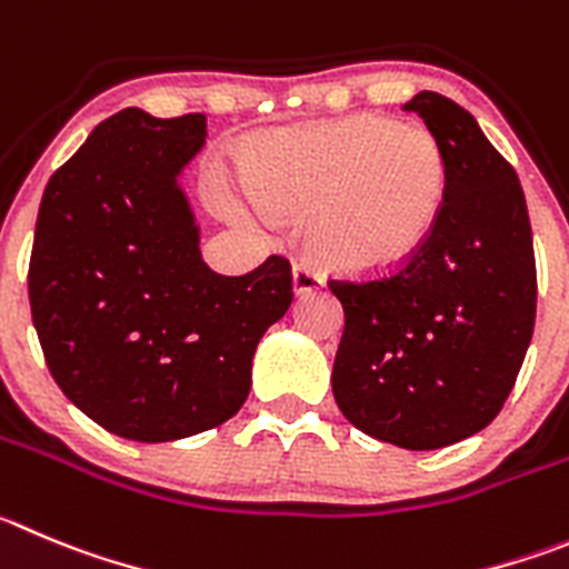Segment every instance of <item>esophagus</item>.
Here are the masks:
<instances>
[{
  "label": "esophagus",
  "instance_id": "34e87169",
  "mask_svg": "<svg viewBox=\"0 0 569 569\" xmlns=\"http://www.w3.org/2000/svg\"><path fill=\"white\" fill-rule=\"evenodd\" d=\"M322 286V274L317 272L311 263L306 260H297L295 263V291L297 295H309V291H317Z\"/></svg>",
  "mask_w": 569,
  "mask_h": 569
}]
</instances>
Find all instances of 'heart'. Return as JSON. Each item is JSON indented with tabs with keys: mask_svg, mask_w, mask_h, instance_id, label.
I'll return each mask as SVG.
<instances>
[{
	"mask_svg": "<svg viewBox=\"0 0 569 569\" xmlns=\"http://www.w3.org/2000/svg\"><path fill=\"white\" fill-rule=\"evenodd\" d=\"M249 188L278 210L317 212L315 247L342 272L401 267L432 236L446 199L438 140L376 114L269 134Z\"/></svg>",
	"mask_w": 569,
	"mask_h": 569,
	"instance_id": "heart-1",
	"label": "heart"
}]
</instances>
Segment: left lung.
Segmentation results:
<instances>
[{"instance_id": "8db88e82", "label": "left lung", "mask_w": 569, "mask_h": 569, "mask_svg": "<svg viewBox=\"0 0 569 569\" xmlns=\"http://www.w3.org/2000/svg\"><path fill=\"white\" fill-rule=\"evenodd\" d=\"M401 109L443 151V210L390 274L328 280L345 309L331 385L353 427L427 452L500 416L533 337L536 258L517 171L475 117L438 92Z\"/></svg>"}]
</instances>
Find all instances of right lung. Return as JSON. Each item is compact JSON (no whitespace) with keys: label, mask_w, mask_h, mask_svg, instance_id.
Masks as SVG:
<instances>
[{"label":"right lung","mask_w":569,"mask_h":569,"mask_svg":"<svg viewBox=\"0 0 569 569\" xmlns=\"http://www.w3.org/2000/svg\"><path fill=\"white\" fill-rule=\"evenodd\" d=\"M207 117L123 109L47 182L28 295L63 396L111 435L162 443L219 427L247 401L260 337L295 300L269 254L238 278L201 260L177 177Z\"/></svg>","instance_id":"right-lung-1"}]
</instances>
